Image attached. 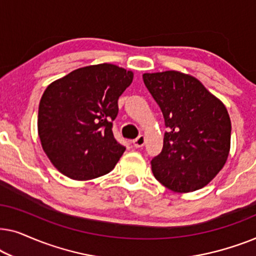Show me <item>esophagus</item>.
<instances>
[{"instance_id": "1", "label": "esophagus", "mask_w": 256, "mask_h": 256, "mask_svg": "<svg viewBox=\"0 0 256 256\" xmlns=\"http://www.w3.org/2000/svg\"><path fill=\"white\" fill-rule=\"evenodd\" d=\"M132 144H134L135 148H142V146L146 144V136L140 135L138 138H135L134 141H132Z\"/></svg>"}]
</instances>
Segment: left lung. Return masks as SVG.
Masks as SVG:
<instances>
[{
  "label": "left lung",
  "instance_id": "obj_1",
  "mask_svg": "<svg viewBox=\"0 0 256 256\" xmlns=\"http://www.w3.org/2000/svg\"><path fill=\"white\" fill-rule=\"evenodd\" d=\"M143 82L168 128L162 152L152 160L154 176L177 194L204 188L230 154L232 126L225 104L197 78L180 71L144 73Z\"/></svg>",
  "mask_w": 256,
  "mask_h": 256
}]
</instances>
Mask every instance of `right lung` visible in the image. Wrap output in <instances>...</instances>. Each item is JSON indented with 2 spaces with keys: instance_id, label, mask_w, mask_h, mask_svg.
Segmentation results:
<instances>
[{
  "instance_id": "obj_1",
  "label": "right lung",
  "mask_w": 256,
  "mask_h": 256,
  "mask_svg": "<svg viewBox=\"0 0 256 256\" xmlns=\"http://www.w3.org/2000/svg\"><path fill=\"white\" fill-rule=\"evenodd\" d=\"M132 71L113 64L76 68L44 90L38 108V136L48 160L71 180L110 172L126 148L113 135L118 96Z\"/></svg>"
}]
</instances>
